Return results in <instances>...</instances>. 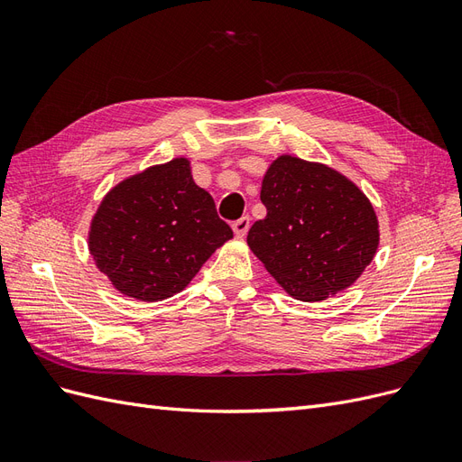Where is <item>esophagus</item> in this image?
Masks as SVG:
<instances>
[{
  "label": "esophagus",
  "instance_id": "obj_1",
  "mask_svg": "<svg viewBox=\"0 0 462 462\" xmlns=\"http://www.w3.org/2000/svg\"><path fill=\"white\" fill-rule=\"evenodd\" d=\"M248 229H250V217L248 216H243L241 219H236L233 223V233H235V236H239V239H243V236L248 233Z\"/></svg>",
  "mask_w": 462,
  "mask_h": 462
}]
</instances>
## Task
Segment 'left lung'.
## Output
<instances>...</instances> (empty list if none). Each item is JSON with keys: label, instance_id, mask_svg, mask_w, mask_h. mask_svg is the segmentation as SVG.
<instances>
[{"label": "left lung", "instance_id": "obj_1", "mask_svg": "<svg viewBox=\"0 0 462 462\" xmlns=\"http://www.w3.org/2000/svg\"><path fill=\"white\" fill-rule=\"evenodd\" d=\"M268 209L246 243L292 299L326 300L372 262L380 229L366 194L324 163L279 156L262 179Z\"/></svg>", "mask_w": 462, "mask_h": 462}]
</instances>
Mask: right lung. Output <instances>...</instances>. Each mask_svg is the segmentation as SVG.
I'll list each match as a JSON object with an SVG mask.
<instances>
[{
    "instance_id": "1",
    "label": "right lung",
    "mask_w": 462,
    "mask_h": 462,
    "mask_svg": "<svg viewBox=\"0 0 462 462\" xmlns=\"http://www.w3.org/2000/svg\"><path fill=\"white\" fill-rule=\"evenodd\" d=\"M233 231L175 158L121 180L92 217L88 250L119 292L143 302L183 291Z\"/></svg>"
}]
</instances>
